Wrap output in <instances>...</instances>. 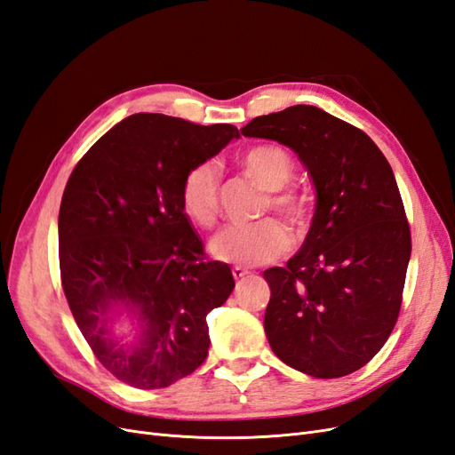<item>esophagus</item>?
I'll list each match as a JSON object with an SVG mask.
<instances>
[{
	"label": "esophagus",
	"instance_id": "esophagus-1",
	"mask_svg": "<svg viewBox=\"0 0 455 455\" xmlns=\"http://www.w3.org/2000/svg\"><path fill=\"white\" fill-rule=\"evenodd\" d=\"M231 273H233V277H235V281H239V279H243V277H246V275H249V271H246L244 267H239V266L233 267Z\"/></svg>",
	"mask_w": 455,
	"mask_h": 455
}]
</instances>
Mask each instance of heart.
<instances>
[{
    "label": "heart",
    "instance_id": "1",
    "mask_svg": "<svg viewBox=\"0 0 455 455\" xmlns=\"http://www.w3.org/2000/svg\"><path fill=\"white\" fill-rule=\"evenodd\" d=\"M241 167L251 178L267 189L261 212L275 211L294 228L298 235H306L311 226V204L304 194L288 188L296 163L281 146L258 144L246 149ZM220 164L201 161L191 167L180 188V201L186 214L204 229H212L220 216ZM292 235L277 218H264L249 226H231L212 241V254L239 266H261L291 251Z\"/></svg>",
    "mask_w": 455,
    "mask_h": 455
}]
</instances>
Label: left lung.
I'll list each match as a JSON object with an SVG mask.
<instances>
[{"instance_id":"left-lung-1","label":"left lung","mask_w":455,"mask_h":455,"mask_svg":"<svg viewBox=\"0 0 455 455\" xmlns=\"http://www.w3.org/2000/svg\"><path fill=\"white\" fill-rule=\"evenodd\" d=\"M241 132L292 148L316 189L301 251L264 271L269 346L307 376H347L383 347L403 306L411 235L391 164L366 132L315 106L254 117Z\"/></svg>"}]
</instances>
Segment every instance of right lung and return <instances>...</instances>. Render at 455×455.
<instances>
[{
    "label": "right lung",
    "mask_w": 455,
    "mask_h": 455,
    "mask_svg": "<svg viewBox=\"0 0 455 455\" xmlns=\"http://www.w3.org/2000/svg\"><path fill=\"white\" fill-rule=\"evenodd\" d=\"M239 131L163 114H134L72 171L59 212L60 283L92 355L119 381L161 389L209 355L206 315L229 298L228 264L206 258L180 201L186 172ZM137 324L131 347L108 334V309Z\"/></svg>",
    "instance_id": "right-lung-1"
}]
</instances>
